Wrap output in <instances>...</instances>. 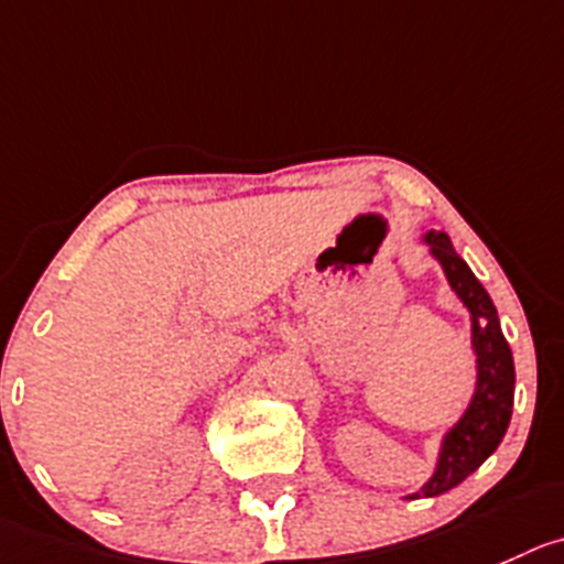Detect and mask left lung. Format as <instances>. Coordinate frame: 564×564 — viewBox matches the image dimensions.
Returning a JSON list of instances; mask_svg holds the SVG:
<instances>
[{"label": "left lung", "instance_id": "obj_1", "mask_svg": "<svg viewBox=\"0 0 564 564\" xmlns=\"http://www.w3.org/2000/svg\"><path fill=\"white\" fill-rule=\"evenodd\" d=\"M421 243L429 257L443 268L448 288L457 293L470 315V348L476 354V388L459 421L443 434L437 448L434 474L406 498H434L468 479L507 434L514 401L512 348L501 332L496 304L485 285L474 276L468 262L457 254L446 232L426 229Z\"/></svg>", "mask_w": 564, "mask_h": 564}]
</instances>
